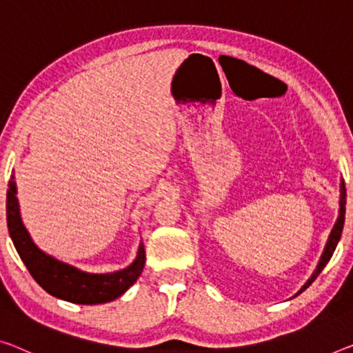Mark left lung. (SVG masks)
I'll return each mask as SVG.
<instances>
[{
  "mask_svg": "<svg viewBox=\"0 0 353 353\" xmlns=\"http://www.w3.org/2000/svg\"><path fill=\"white\" fill-rule=\"evenodd\" d=\"M339 192L341 194H339V216H338V219H336V222H334L332 233H330V236H328V240H327V245H325V249H323V252H322V256H321V260H319L316 270H314V273L311 274V278L306 281V284L303 285L301 289L296 292V295H300L301 292H305L307 287L311 285L314 281H316L317 276L321 274V271L325 268V265H327L330 262V259H332L334 249H336V246H338V243L341 240V235H343V227H344V219H345V186H344V181H341Z\"/></svg>",
  "mask_w": 353,
  "mask_h": 353,
  "instance_id": "1",
  "label": "left lung"
}]
</instances>
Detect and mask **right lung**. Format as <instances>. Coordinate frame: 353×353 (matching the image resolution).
Wrapping results in <instances>:
<instances>
[{"label": "right lung", "instance_id": "obj_1", "mask_svg": "<svg viewBox=\"0 0 353 353\" xmlns=\"http://www.w3.org/2000/svg\"><path fill=\"white\" fill-rule=\"evenodd\" d=\"M8 229L10 240L17 249L21 262L31 273L32 278L47 294L59 300L75 303V305H101L121 296L131 287L145 267V248L139 245L137 257L128 268L115 273H88L74 265L55 259L42 251L32 241L20 216V205L17 199L15 176L10 175L6 197Z\"/></svg>", "mask_w": 353, "mask_h": 353}]
</instances>
